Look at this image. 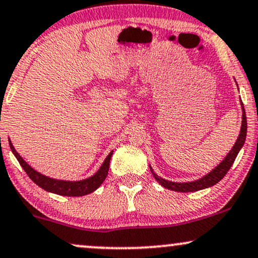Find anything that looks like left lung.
Segmentation results:
<instances>
[{
  "mask_svg": "<svg viewBox=\"0 0 258 258\" xmlns=\"http://www.w3.org/2000/svg\"><path fill=\"white\" fill-rule=\"evenodd\" d=\"M240 105H241L243 114H241V126H240L239 136H238L236 144H234L231 151L228 152V154L225 157L224 160H222L217 167L213 168L211 172L207 173L206 176H203L202 178H200V179L197 180H194V182L177 183V182H171V180H166L164 179V178L159 177L158 174L153 171V168L149 166V168H151V172L153 174L155 179H157V182L160 184V185L166 187V189L173 190V191H178V192L199 191V190L206 189V187H211L220 182L222 178L225 177V174L228 172V170H230L232 165H233L234 160H236L237 155L239 153L241 147L244 146V142H245V139H246V129H247L246 114H245V110H244L243 103H240Z\"/></svg>",
  "mask_w": 258,
  "mask_h": 258,
  "instance_id": "8db88e82",
  "label": "left lung"
}]
</instances>
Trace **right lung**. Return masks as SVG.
Segmentation results:
<instances>
[{"instance_id":"obj_1","label":"right lung","mask_w":258,"mask_h":258,"mask_svg":"<svg viewBox=\"0 0 258 258\" xmlns=\"http://www.w3.org/2000/svg\"><path fill=\"white\" fill-rule=\"evenodd\" d=\"M9 146H11L13 154H14L15 158L18 159L19 164L21 165L22 168L25 170V172L28 174V177H30L38 186H40L41 189L46 190V191L49 192L57 194V195L62 196H85L93 192L94 190H97L107 176V171H109L110 167V160L113 153V151L110 152L109 155H107L106 159L104 160L103 165H101L99 170H98L93 176L82 180H62L55 179V178H50L47 176H44V174H41L40 172H38V171L34 170L33 167H31L30 165L20 157V154L15 151L11 140H9Z\"/></svg>"}]
</instances>
